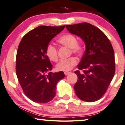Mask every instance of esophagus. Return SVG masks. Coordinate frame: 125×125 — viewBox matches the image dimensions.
<instances>
[{
  "label": "esophagus",
  "instance_id": "34e87169",
  "mask_svg": "<svg viewBox=\"0 0 125 125\" xmlns=\"http://www.w3.org/2000/svg\"><path fill=\"white\" fill-rule=\"evenodd\" d=\"M70 73L69 71H64V73L65 75H67L69 74Z\"/></svg>",
  "mask_w": 125,
  "mask_h": 125
}]
</instances>
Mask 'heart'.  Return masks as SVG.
I'll return each mask as SVG.
<instances>
[{
	"instance_id": "obj_1",
	"label": "heart",
	"mask_w": 125,
	"mask_h": 125,
	"mask_svg": "<svg viewBox=\"0 0 125 125\" xmlns=\"http://www.w3.org/2000/svg\"><path fill=\"white\" fill-rule=\"evenodd\" d=\"M58 42L65 46L71 49L73 54L80 55L83 52V46L82 44L78 42V38L74 35L67 33L63 35L58 40ZM46 54L51 61L54 62L58 60V50L55 46L49 43L46 48ZM78 64V61L74 57L67 59H62L59 61L56 66V69L59 71H67L71 70Z\"/></svg>"
}]
</instances>
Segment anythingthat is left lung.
<instances>
[{
  "mask_svg": "<svg viewBox=\"0 0 125 125\" xmlns=\"http://www.w3.org/2000/svg\"><path fill=\"white\" fill-rule=\"evenodd\" d=\"M72 34L79 36L86 49L75 71L78 79L74 85L75 94L80 100L94 102L106 92L115 73V52L109 40L98 28L87 22L67 25Z\"/></svg>",
  "mask_w": 125,
  "mask_h": 125,
  "instance_id": "left-lung-1",
  "label": "left lung"
}]
</instances>
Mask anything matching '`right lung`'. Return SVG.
I'll return each mask as SVG.
<instances>
[{
    "label": "right lung",
    "mask_w": 125,
    "mask_h": 125,
    "mask_svg": "<svg viewBox=\"0 0 125 125\" xmlns=\"http://www.w3.org/2000/svg\"><path fill=\"white\" fill-rule=\"evenodd\" d=\"M64 27L40 26L27 33L19 43L16 73L24 94L35 103L52 101L57 83L65 76L63 71L48 73L52 65L46 54L47 45Z\"/></svg>",
    "instance_id": "1"
}]
</instances>
